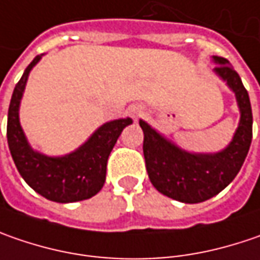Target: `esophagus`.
<instances>
[{
	"mask_svg": "<svg viewBox=\"0 0 260 260\" xmlns=\"http://www.w3.org/2000/svg\"><path fill=\"white\" fill-rule=\"evenodd\" d=\"M129 113L132 118L140 119L141 116H144V115H145V109L142 108L141 105H135V106H131Z\"/></svg>",
	"mask_w": 260,
	"mask_h": 260,
	"instance_id": "esophagus-1",
	"label": "esophagus"
}]
</instances>
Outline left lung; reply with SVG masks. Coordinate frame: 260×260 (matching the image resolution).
Wrapping results in <instances>:
<instances>
[{"label":"left lung","instance_id":"obj_1","mask_svg":"<svg viewBox=\"0 0 260 260\" xmlns=\"http://www.w3.org/2000/svg\"><path fill=\"white\" fill-rule=\"evenodd\" d=\"M215 73L236 93L240 123L230 145L218 154H189L166 141L150 125L140 120L144 131V158L152 186L166 197L198 204L220 193L240 172L252 142V106L247 90L225 58L214 56Z\"/></svg>","mask_w":260,"mask_h":260}]
</instances>
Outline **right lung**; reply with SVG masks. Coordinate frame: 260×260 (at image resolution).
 Instances as JSON below:
<instances>
[{"label":"right lung","instance_id":"obj_1","mask_svg":"<svg viewBox=\"0 0 260 260\" xmlns=\"http://www.w3.org/2000/svg\"><path fill=\"white\" fill-rule=\"evenodd\" d=\"M36 56L24 70L13 91L8 120L7 140L11 157L18 173L28 186L43 198L53 202H75L94 197L106 180L109 154L118 141L120 132L132 123L128 119H118L105 123L77 151L65 157H46L28 147L27 140L18 122V105L27 81L30 70L38 63Z\"/></svg>","mask_w":260,"mask_h":260}]
</instances>
